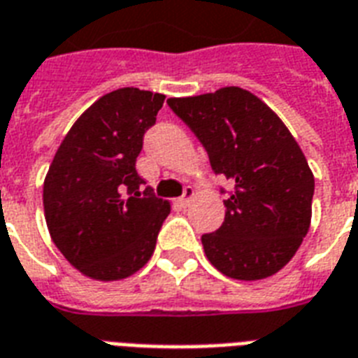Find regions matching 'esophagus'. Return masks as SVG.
Returning <instances> with one entry per match:
<instances>
[{"label": "esophagus", "instance_id": "esophagus-1", "mask_svg": "<svg viewBox=\"0 0 358 358\" xmlns=\"http://www.w3.org/2000/svg\"><path fill=\"white\" fill-rule=\"evenodd\" d=\"M192 197H194V188L187 187L185 188V192H182V196L179 197V205H181V207H188L190 201H192Z\"/></svg>", "mask_w": 358, "mask_h": 358}]
</instances>
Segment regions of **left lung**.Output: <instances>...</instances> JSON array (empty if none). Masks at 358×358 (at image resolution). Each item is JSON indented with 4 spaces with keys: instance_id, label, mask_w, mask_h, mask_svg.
Wrapping results in <instances>:
<instances>
[{
    "instance_id": "obj_1",
    "label": "left lung",
    "mask_w": 358,
    "mask_h": 358,
    "mask_svg": "<svg viewBox=\"0 0 358 358\" xmlns=\"http://www.w3.org/2000/svg\"><path fill=\"white\" fill-rule=\"evenodd\" d=\"M168 105L201 142L214 173L234 185L222 227L201 236L210 264L240 281L277 273L308 233L314 196L313 171L287 125L238 87Z\"/></svg>"
}]
</instances>
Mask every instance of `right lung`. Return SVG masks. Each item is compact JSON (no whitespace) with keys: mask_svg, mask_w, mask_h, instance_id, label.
Masks as SVG:
<instances>
[{"mask_svg":"<svg viewBox=\"0 0 358 358\" xmlns=\"http://www.w3.org/2000/svg\"><path fill=\"white\" fill-rule=\"evenodd\" d=\"M164 98L133 87L105 94L71 125L45 176L51 238L90 279H125L155 251L170 203L142 190L136 157Z\"/></svg>","mask_w":358,"mask_h":358,"instance_id":"add662e5","label":"right lung"}]
</instances>
